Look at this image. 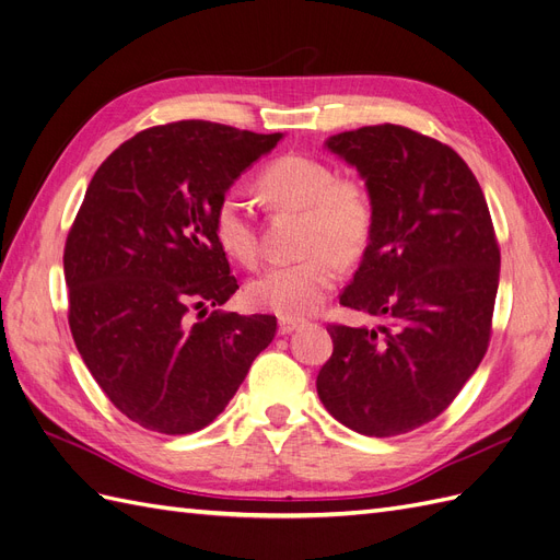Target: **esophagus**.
<instances>
[{"label": "esophagus", "mask_w": 560, "mask_h": 560, "mask_svg": "<svg viewBox=\"0 0 560 560\" xmlns=\"http://www.w3.org/2000/svg\"><path fill=\"white\" fill-rule=\"evenodd\" d=\"M303 317H290V315H282L280 319H278V329H280V334H292L294 329H299V327H303Z\"/></svg>", "instance_id": "esophagus-1"}]
</instances>
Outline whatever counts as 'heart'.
I'll list each match as a JSON object with an SVG mask.
<instances>
[{"mask_svg": "<svg viewBox=\"0 0 560 560\" xmlns=\"http://www.w3.org/2000/svg\"><path fill=\"white\" fill-rule=\"evenodd\" d=\"M259 194L278 210H301V259L276 264L247 284L254 308L299 317L325 303L341 278V261H360L376 231V202L364 179L336 175L327 161L287 154L270 161L257 177ZM214 238L231 259L254 268L261 243L252 202L229 189L214 202Z\"/></svg>", "mask_w": 560, "mask_h": 560, "instance_id": "obj_1", "label": "heart"}]
</instances>
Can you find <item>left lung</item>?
I'll return each instance as SVG.
<instances>
[{
  "instance_id": "obj_1",
  "label": "left lung",
  "mask_w": 560,
  "mask_h": 560,
  "mask_svg": "<svg viewBox=\"0 0 560 560\" xmlns=\"http://www.w3.org/2000/svg\"><path fill=\"white\" fill-rule=\"evenodd\" d=\"M334 154L374 194L376 231L341 306L378 329L329 325L317 395L346 428L406 434L442 416L493 331L500 245L481 186L455 151L411 128L338 132Z\"/></svg>"
}]
</instances>
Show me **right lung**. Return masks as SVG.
Segmentation results:
<instances>
[{"instance_id":"right-lung-1","label":"right lung","mask_w":560,"mask_h":560,"mask_svg":"<svg viewBox=\"0 0 560 560\" xmlns=\"http://www.w3.org/2000/svg\"><path fill=\"white\" fill-rule=\"evenodd\" d=\"M280 138L210 121L154 126L89 184L65 243L67 319L97 385L144 430L210 425L273 341L276 315L208 306L238 290L212 231L214 202Z\"/></svg>"}]
</instances>
